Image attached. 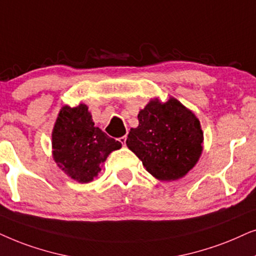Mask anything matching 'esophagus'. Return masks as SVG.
I'll use <instances>...</instances> for the list:
<instances>
[{"instance_id": "obj_1", "label": "esophagus", "mask_w": 256, "mask_h": 256, "mask_svg": "<svg viewBox=\"0 0 256 256\" xmlns=\"http://www.w3.org/2000/svg\"><path fill=\"white\" fill-rule=\"evenodd\" d=\"M119 142H122V145H126V136H124V137L119 138Z\"/></svg>"}]
</instances>
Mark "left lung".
Returning a JSON list of instances; mask_svg holds the SVG:
<instances>
[{"label":"left lung","mask_w":256,"mask_h":256,"mask_svg":"<svg viewBox=\"0 0 256 256\" xmlns=\"http://www.w3.org/2000/svg\"><path fill=\"white\" fill-rule=\"evenodd\" d=\"M126 145L159 180L182 178L202 152L204 134L193 112L174 98L166 103L152 100L138 114Z\"/></svg>","instance_id":"1"}]
</instances>
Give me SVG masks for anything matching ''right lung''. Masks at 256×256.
I'll return each instance as SVG.
<instances>
[{
    "label": "right lung",
    "mask_w": 256,
    "mask_h": 256,
    "mask_svg": "<svg viewBox=\"0 0 256 256\" xmlns=\"http://www.w3.org/2000/svg\"><path fill=\"white\" fill-rule=\"evenodd\" d=\"M122 144L94 126L88 106H64L52 131L54 159L78 182H88L100 171V164Z\"/></svg>",
    "instance_id": "obj_1"
}]
</instances>
